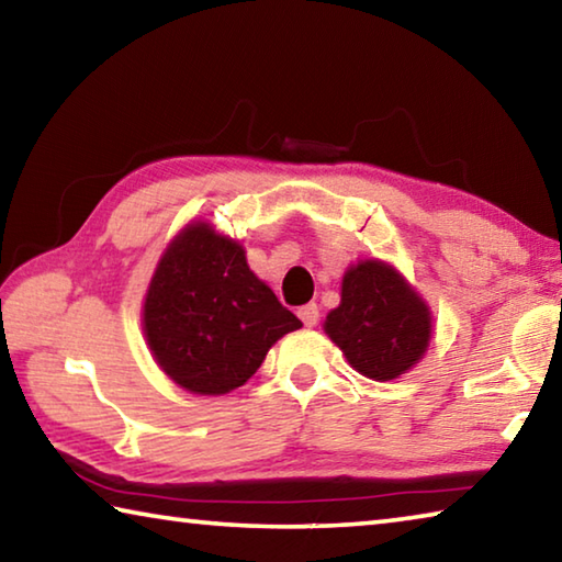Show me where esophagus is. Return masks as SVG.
<instances>
[{
    "label": "esophagus",
    "instance_id": "1",
    "mask_svg": "<svg viewBox=\"0 0 562 562\" xmlns=\"http://www.w3.org/2000/svg\"><path fill=\"white\" fill-rule=\"evenodd\" d=\"M297 315H300L304 327H315L317 322H319V307H317V302L302 304V307L297 310Z\"/></svg>",
    "mask_w": 562,
    "mask_h": 562
}]
</instances>
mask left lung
<instances>
[{"label": "left lung", "instance_id": "obj_1", "mask_svg": "<svg viewBox=\"0 0 562 562\" xmlns=\"http://www.w3.org/2000/svg\"><path fill=\"white\" fill-rule=\"evenodd\" d=\"M325 331L357 372L389 382L424 357L431 317L389 265L367 260L341 280V304L327 315Z\"/></svg>", "mask_w": 562, "mask_h": 562}]
</instances>
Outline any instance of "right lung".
<instances>
[{"label":"right lung","mask_w":562,"mask_h":562,"mask_svg":"<svg viewBox=\"0 0 562 562\" xmlns=\"http://www.w3.org/2000/svg\"><path fill=\"white\" fill-rule=\"evenodd\" d=\"M302 322L247 268L243 247L205 223L188 225L158 262L144 304L146 339L188 392L227 394Z\"/></svg>","instance_id":"1"}]
</instances>
